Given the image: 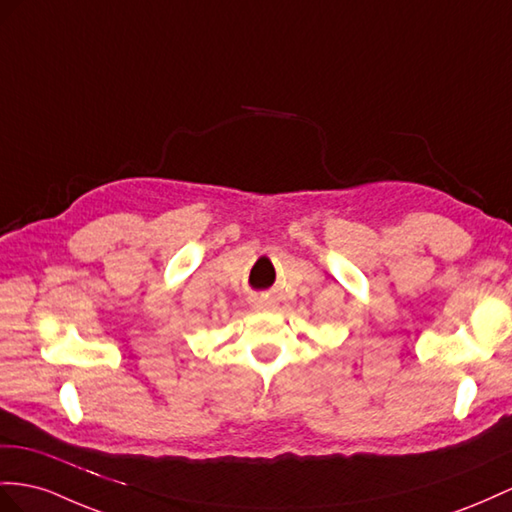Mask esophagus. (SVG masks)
<instances>
[{
  "label": "esophagus",
  "mask_w": 512,
  "mask_h": 512,
  "mask_svg": "<svg viewBox=\"0 0 512 512\" xmlns=\"http://www.w3.org/2000/svg\"><path fill=\"white\" fill-rule=\"evenodd\" d=\"M253 309L255 311H268V309H272V300L270 298H253Z\"/></svg>",
  "instance_id": "1"
}]
</instances>
